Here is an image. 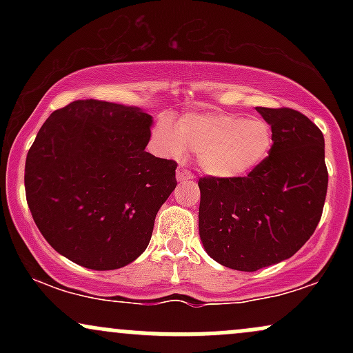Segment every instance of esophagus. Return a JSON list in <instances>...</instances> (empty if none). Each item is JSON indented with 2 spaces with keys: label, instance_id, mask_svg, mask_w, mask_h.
Instances as JSON below:
<instances>
[{
  "label": "esophagus",
  "instance_id": "esophagus-1",
  "mask_svg": "<svg viewBox=\"0 0 353 353\" xmlns=\"http://www.w3.org/2000/svg\"><path fill=\"white\" fill-rule=\"evenodd\" d=\"M176 176H177V181H179V182H184V181L194 179V174L190 172L189 169H185L184 165H179V168H177Z\"/></svg>",
  "mask_w": 353,
  "mask_h": 353
}]
</instances>
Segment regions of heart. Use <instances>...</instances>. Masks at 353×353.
Wrapping results in <instances>:
<instances>
[{"instance_id": "obj_1", "label": "heart", "mask_w": 353, "mask_h": 353, "mask_svg": "<svg viewBox=\"0 0 353 353\" xmlns=\"http://www.w3.org/2000/svg\"><path fill=\"white\" fill-rule=\"evenodd\" d=\"M157 144L169 156L181 157L185 148L197 154V163L214 177H242L259 168L272 149L274 134L261 117L208 112L185 114L177 129L163 119L156 131Z\"/></svg>"}]
</instances>
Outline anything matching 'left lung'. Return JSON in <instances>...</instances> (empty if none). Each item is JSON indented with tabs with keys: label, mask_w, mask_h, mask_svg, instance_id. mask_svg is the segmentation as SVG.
Returning a JSON list of instances; mask_svg holds the SVG:
<instances>
[{
	"label": "left lung",
	"mask_w": 353,
	"mask_h": 353,
	"mask_svg": "<svg viewBox=\"0 0 353 353\" xmlns=\"http://www.w3.org/2000/svg\"><path fill=\"white\" fill-rule=\"evenodd\" d=\"M272 149L244 177L199 179V234L219 264L242 272L279 264L309 241L329 185L322 131L290 108H257Z\"/></svg>",
	"instance_id": "1"
}]
</instances>
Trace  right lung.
<instances>
[{"instance_id":"right-lung-1","label":"right lung","mask_w":353,"mask_h":353,"mask_svg":"<svg viewBox=\"0 0 353 353\" xmlns=\"http://www.w3.org/2000/svg\"><path fill=\"white\" fill-rule=\"evenodd\" d=\"M152 117L98 99L72 101L41 125L24 165L39 232L61 255L92 270L131 264L176 189L172 159L145 152Z\"/></svg>"}]
</instances>
